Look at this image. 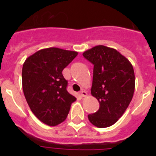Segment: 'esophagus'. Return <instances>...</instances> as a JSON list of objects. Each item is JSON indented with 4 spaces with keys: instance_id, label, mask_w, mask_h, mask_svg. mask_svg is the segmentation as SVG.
I'll return each mask as SVG.
<instances>
[{
    "instance_id": "34e87169",
    "label": "esophagus",
    "mask_w": 156,
    "mask_h": 156,
    "mask_svg": "<svg viewBox=\"0 0 156 156\" xmlns=\"http://www.w3.org/2000/svg\"><path fill=\"white\" fill-rule=\"evenodd\" d=\"M80 94L81 97H86L87 95V92L85 91V90H81L80 93Z\"/></svg>"
}]
</instances>
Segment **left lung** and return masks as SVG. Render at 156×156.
Here are the masks:
<instances>
[{
	"mask_svg": "<svg viewBox=\"0 0 156 156\" xmlns=\"http://www.w3.org/2000/svg\"><path fill=\"white\" fill-rule=\"evenodd\" d=\"M83 55L94 65L90 93L100 104L88 119L97 127H108L123 115L133 98V66L118 51L103 45L94 47Z\"/></svg>",
	"mask_w": 156,
	"mask_h": 156,
	"instance_id": "1",
	"label": "left lung"
}]
</instances>
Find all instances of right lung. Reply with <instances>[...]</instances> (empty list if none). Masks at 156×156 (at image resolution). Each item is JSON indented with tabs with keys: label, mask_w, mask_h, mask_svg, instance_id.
Returning <instances> with one entry per match:
<instances>
[{
	"label": "right lung",
	"mask_w": 156,
	"mask_h": 156,
	"mask_svg": "<svg viewBox=\"0 0 156 156\" xmlns=\"http://www.w3.org/2000/svg\"><path fill=\"white\" fill-rule=\"evenodd\" d=\"M77 55L61 48H44L27 58L23 64L25 98L33 113L48 126L62 122L76 100L66 90L68 82L62 72Z\"/></svg>",
	"instance_id": "1"
}]
</instances>
